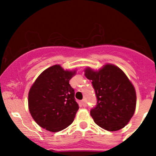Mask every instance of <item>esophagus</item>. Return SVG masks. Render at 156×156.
Returning <instances> with one entry per match:
<instances>
[{
    "label": "esophagus",
    "instance_id": "esophagus-1",
    "mask_svg": "<svg viewBox=\"0 0 156 156\" xmlns=\"http://www.w3.org/2000/svg\"><path fill=\"white\" fill-rule=\"evenodd\" d=\"M82 105H83V106H84V107H86L87 105V101H86L85 99L84 100H83V101H82Z\"/></svg>",
    "mask_w": 156,
    "mask_h": 156
}]
</instances>
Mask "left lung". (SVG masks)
I'll return each instance as SVG.
<instances>
[{
	"mask_svg": "<svg viewBox=\"0 0 156 156\" xmlns=\"http://www.w3.org/2000/svg\"><path fill=\"white\" fill-rule=\"evenodd\" d=\"M84 72L92 80L98 99L96 107L90 112L94 122L109 131L124 128L133 116L136 105V93L129 78L112 64H105L98 70L88 67Z\"/></svg>",
	"mask_w": 156,
	"mask_h": 156,
	"instance_id": "1",
	"label": "left lung"
}]
</instances>
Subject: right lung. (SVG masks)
<instances>
[{
    "mask_svg": "<svg viewBox=\"0 0 156 156\" xmlns=\"http://www.w3.org/2000/svg\"><path fill=\"white\" fill-rule=\"evenodd\" d=\"M76 69H64L59 64L48 67L37 77L28 92V109L44 129L58 132L72 124L79 106L69 80Z\"/></svg>",
    "mask_w": 156,
    "mask_h": 156,
    "instance_id": "obj_1",
    "label": "right lung"
}]
</instances>
